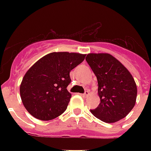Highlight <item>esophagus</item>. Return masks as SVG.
Instances as JSON below:
<instances>
[{"label": "esophagus", "mask_w": 151, "mask_h": 151, "mask_svg": "<svg viewBox=\"0 0 151 151\" xmlns=\"http://www.w3.org/2000/svg\"><path fill=\"white\" fill-rule=\"evenodd\" d=\"M88 95H89V92H88V91H85V93H84V94H81V96L84 97H87Z\"/></svg>", "instance_id": "obj_1"}]
</instances>
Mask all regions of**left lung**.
<instances>
[{
    "label": "left lung",
    "instance_id": "1",
    "mask_svg": "<svg viewBox=\"0 0 151 151\" xmlns=\"http://www.w3.org/2000/svg\"><path fill=\"white\" fill-rule=\"evenodd\" d=\"M86 61L96 76L100 103L90 111L98 119L114 123L124 118L136 104L137 87L126 67L108 53H90Z\"/></svg>",
    "mask_w": 151,
    "mask_h": 151
}]
</instances>
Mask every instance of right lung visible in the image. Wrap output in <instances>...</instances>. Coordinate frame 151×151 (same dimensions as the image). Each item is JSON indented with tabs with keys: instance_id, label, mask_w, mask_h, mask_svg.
Here are the masks:
<instances>
[{
	"instance_id": "add662e5",
	"label": "right lung",
	"mask_w": 151,
	"mask_h": 151,
	"mask_svg": "<svg viewBox=\"0 0 151 151\" xmlns=\"http://www.w3.org/2000/svg\"><path fill=\"white\" fill-rule=\"evenodd\" d=\"M85 55L52 52L27 70L20 85L25 108L35 118L49 121L66 110L71 94L67 91L71 70L81 63Z\"/></svg>"
}]
</instances>
